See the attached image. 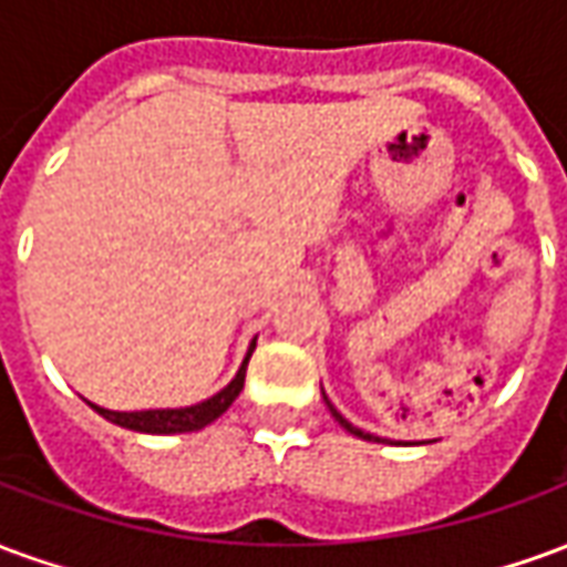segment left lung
Here are the masks:
<instances>
[{
	"instance_id": "obj_1",
	"label": "left lung",
	"mask_w": 567,
	"mask_h": 567,
	"mask_svg": "<svg viewBox=\"0 0 567 567\" xmlns=\"http://www.w3.org/2000/svg\"><path fill=\"white\" fill-rule=\"evenodd\" d=\"M328 406H331V404H328ZM331 416L337 419V422H340V425H343L346 431H349V434H355V437H361V440H380V437H370V434H364V431H361V427L352 425V422H346V419L340 416V413H337V410H333V406H331Z\"/></svg>"
}]
</instances>
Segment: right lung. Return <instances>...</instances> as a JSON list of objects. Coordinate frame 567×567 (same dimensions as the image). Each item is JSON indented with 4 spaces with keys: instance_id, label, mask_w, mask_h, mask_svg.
<instances>
[{
    "instance_id": "right-lung-1",
    "label": "right lung",
    "mask_w": 567,
    "mask_h": 567,
    "mask_svg": "<svg viewBox=\"0 0 567 567\" xmlns=\"http://www.w3.org/2000/svg\"><path fill=\"white\" fill-rule=\"evenodd\" d=\"M251 349L255 343L248 346V355L243 361V368L234 377V382L221 389V392L203 401V404L185 406V410H142V413H115V410H103V406L91 404L96 413L109 422H115L121 427H130V431H142V434H185V431H199L206 427L209 422L221 416L227 406L234 404L239 392H243V382H246V368L248 358H251Z\"/></svg>"
}]
</instances>
